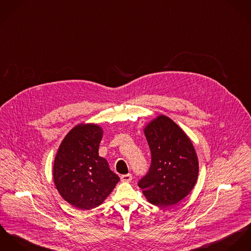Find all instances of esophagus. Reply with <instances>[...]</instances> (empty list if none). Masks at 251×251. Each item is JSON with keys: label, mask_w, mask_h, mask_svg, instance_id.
I'll return each mask as SVG.
<instances>
[{"label": "esophagus", "mask_w": 251, "mask_h": 251, "mask_svg": "<svg viewBox=\"0 0 251 251\" xmlns=\"http://www.w3.org/2000/svg\"><path fill=\"white\" fill-rule=\"evenodd\" d=\"M132 179H133V176H132V174H130V173L121 176V181H122V182H127V183H129V182L132 181Z\"/></svg>", "instance_id": "34e87169"}]
</instances>
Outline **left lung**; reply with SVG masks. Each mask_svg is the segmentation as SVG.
<instances>
[{"label": "left lung", "mask_w": 251, "mask_h": 251, "mask_svg": "<svg viewBox=\"0 0 251 251\" xmlns=\"http://www.w3.org/2000/svg\"><path fill=\"white\" fill-rule=\"evenodd\" d=\"M151 151V166L139 180L148 202L159 207L177 204L191 193L198 177L195 147L169 117L159 115L144 128Z\"/></svg>", "instance_id": "left-lung-1"}]
</instances>
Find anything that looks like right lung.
I'll return each instance as SVG.
<instances>
[{
	"mask_svg": "<svg viewBox=\"0 0 251 251\" xmlns=\"http://www.w3.org/2000/svg\"><path fill=\"white\" fill-rule=\"evenodd\" d=\"M102 137L99 125L81 123L65 136L55 158L53 176L57 192L83 211L101 205L120 180L107 160L99 156Z\"/></svg>",
	"mask_w": 251,
	"mask_h": 251,
	"instance_id": "obj_1",
	"label": "right lung"
}]
</instances>
